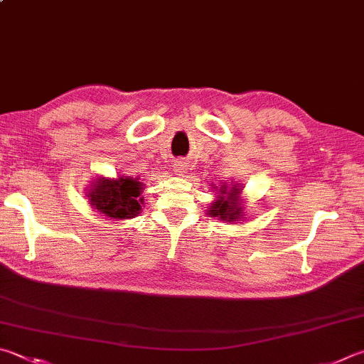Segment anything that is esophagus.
Masks as SVG:
<instances>
[{
  "label": "esophagus",
  "mask_w": 364,
  "mask_h": 364,
  "mask_svg": "<svg viewBox=\"0 0 364 364\" xmlns=\"http://www.w3.org/2000/svg\"><path fill=\"white\" fill-rule=\"evenodd\" d=\"M175 171H176V175H180V176L186 173V165H184V162H178L175 165Z\"/></svg>",
  "instance_id": "1"
}]
</instances>
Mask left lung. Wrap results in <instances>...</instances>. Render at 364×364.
Wrapping results in <instances>:
<instances>
[{
	"instance_id": "obj_1",
	"label": "left lung",
	"mask_w": 364,
	"mask_h": 364,
	"mask_svg": "<svg viewBox=\"0 0 364 364\" xmlns=\"http://www.w3.org/2000/svg\"><path fill=\"white\" fill-rule=\"evenodd\" d=\"M221 196L211 203V207L208 210L210 216L220 218L223 221H239L243 218V207H242V200H240V193L242 189L239 186H234L232 189H229L226 186H223L220 189Z\"/></svg>"
}]
</instances>
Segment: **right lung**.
Returning a JSON list of instances; mask_svg holds the SVG:
<instances>
[{
    "label": "right lung",
    "instance_id": "obj_1",
    "mask_svg": "<svg viewBox=\"0 0 364 364\" xmlns=\"http://www.w3.org/2000/svg\"><path fill=\"white\" fill-rule=\"evenodd\" d=\"M143 183L138 178H97L89 191L92 207L113 220L135 218L141 210Z\"/></svg>",
    "mask_w": 364,
    "mask_h": 364
}]
</instances>
